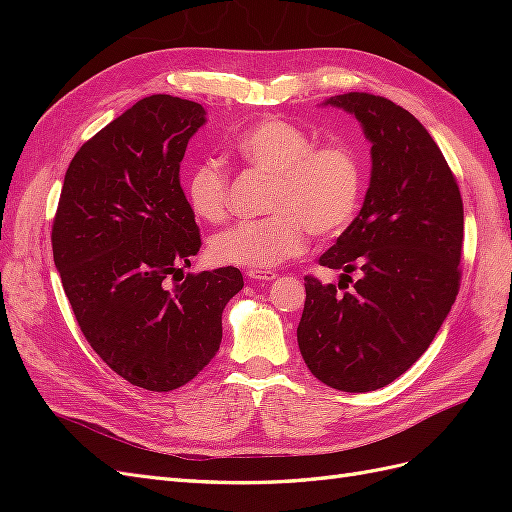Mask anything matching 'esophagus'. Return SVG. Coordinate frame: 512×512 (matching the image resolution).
<instances>
[{
    "label": "esophagus",
    "instance_id": "esophagus-1",
    "mask_svg": "<svg viewBox=\"0 0 512 512\" xmlns=\"http://www.w3.org/2000/svg\"><path fill=\"white\" fill-rule=\"evenodd\" d=\"M247 277L254 282H271L277 277L275 271H269V269H247Z\"/></svg>",
    "mask_w": 512,
    "mask_h": 512
}]
</instances>
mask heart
Masks as SVG:
<instances>
[{
	"label": "heart",
	"mask_w": 512,
	"mask_h": 512,
	"mask_svg": "<svg viewBox=\"0 0 512 512\" xmlns=\"http://www.w3.org/2000/svg\"><path fill=\"white\" fill-rule=\"evenodd\" d=\"M239 158L273 177L265 211L211 239L224 265L269 269L303 254L307 235L329 239L354 220L363 192V162L346 141L316 143L297 123L267 117L232 143ZM185 198L200 220L222 222L230 209V177L218 162L196 164L185 179Z\"/></svg>",
	"instance_id": "heart-1"
}]
</instances>
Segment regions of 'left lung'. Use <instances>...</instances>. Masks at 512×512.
<instances>
[{
	"mask_svg": "<svg viewBox=\"0 0 512 512\" xmlns=\"http://www.w3.org/2000/svg\"><path fill=\"white\" fill-rule=\"evenodd\" d=\"M324 104L361 121L371 143L365 203L320 265L342 269L339 293L305 275L297 329L303 361L331 389L391 384L429 348L459 292L463 203L440 147L406 108L350 91ZM352 270L362 280L346 291Z\"/></svg>",
	"mask_w": 512,
	"mask_h": 512,
	"instance_id": "obj_1",
	"label": "left lung"
}]
</instances>
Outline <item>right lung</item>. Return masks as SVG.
<instances>
[{"label":"right lung","mask_w":512,"mask_h":512,"mask_svg":"<svg viewBox=\"0 0 512 512\" xmlns=\"http://www.w3.org/2000/svg\"><path fill=\"white\" fill-rule=\"evenodd\" d=\"M205 123L192 100H138L76 151L53 220V258L76 322L115 374L175 391L220 350L235 267L188 273L200 230L183 194L185 147Z\"/></svg>","instance_id":"1"}]
</instances>
